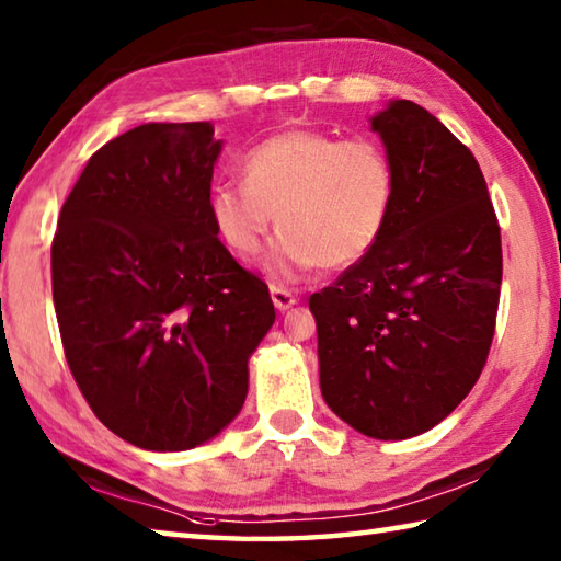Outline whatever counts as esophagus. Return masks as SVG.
Returning a JSON list of instances; mask_svg holds the SVG:
<instances>
[{
    "mask_svg": "<svg viewBox=\"0 0 561 561\" xmlns=\"http://www.w3.org/2000/svg\"><path fill=\"white\" fill-rule=\"evenodd\" d=\"M270 294H272L274 307H277L279 311H287L289 307H294V304H297V297H294V294H291L289 289L279 287V284H272V287H270Z\"/></svg>",
    "mask_w": 561,
    "mask_h": 561,
    "instance_id": "1",
    "label": "esophagus"
}]
</instances>
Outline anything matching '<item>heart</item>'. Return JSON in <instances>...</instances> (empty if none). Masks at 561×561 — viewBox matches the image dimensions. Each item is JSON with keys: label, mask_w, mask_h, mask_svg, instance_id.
Returning <instances> with one entry per match:
<instances>
[{"label": "heart", "mask_w": 561, "mask_h": 561, "mask_svg": "<svg viewBox=\"0 0 561 561\" xmlns=\"http://www.w3.org/2000/svg\"><path fill=\"white\" fill-rule=\"evenodd\" d=\"M242 185L213 187L207 210L227 250L252 260L274 230L272 277L291 282L317 267L346 270L374 250L393 207L396 175L374 140H339L311 128L264 138L242 158Z\"/></svg>", "instance_id": "obj_1"}]
</instances>
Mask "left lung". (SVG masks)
<instances>
[{
	"label": "left lung",
	"instance_id": "obj_1",
	"mask_svg": "<svg viewBox=\"0 0 561 561\" xmlns=\"http://www.w3.org/2000/svg\"><path fill=\"white\" fill-rule=\"evenodd\" d=\"M371 128L393 165L391 215L309 309L327 405L368 438L405 440L448 417L482 374L502 244L478 160L433 113L391 101Z\"/></svg>",
	"mask_w": 561,
	"mask_h": 561
}]
</instances>
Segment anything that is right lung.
Wrapping results in <instances>:
<instances>
[{
	"mask_svg": "<svg viewBox=\"0 0 561 561\" xmlns=\"http://www.w3.org/2000/svg\"><path fill=\"white\" fill-rule=\"evenodd\" d=\"M213 123H144L89 158L51 242L66 360L118 438L175 453L215 438L274 324L260 277L217 237Z\"/></svg>",
	"mask_w": 561,
	"mask_h": 561,
	"instance_id": "obj_1",
	"label": "right lung"
}]
</instances>
